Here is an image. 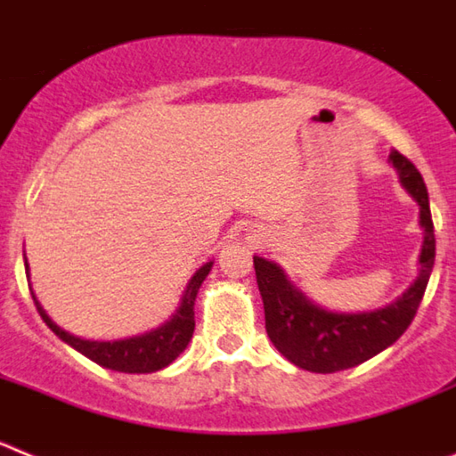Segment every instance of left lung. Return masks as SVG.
I'll return each mask as SVG.
<instances>
[{
  "label": "left lung",
  "mask_w": 456,
  "mask_h": 456,
  "mask_svg": "<svg viewBox=\"0 0 456 456\" xmlns=\"http://www.w3.org/2000/svg\"><path fill=\"white\" fill-rule=\"evenodd\" d=\"M388 162L400 175L406 193L418 203L422 228L418 276L397 299L374 310H329L308 299L304 289L289 281L281 265L253 256L267 336L273 347L297 368L320 374L356 368L388 349L416 317L436 257L429 193L420 171L404 155L393 151Z\"/></svg>",
  "instance_id": "obj_1"
}]
</instances>
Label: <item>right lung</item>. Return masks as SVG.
Returning a JSON list of instances; mask_svg holds the SVG:
<instances>
[{"label":"right lung","mask_w":456,"mask_h":456,"mask_svg":"<svg viewBox=\"0 0 456 456\" xmlns=\"http://www.w3.org/2000/svg\"><path fill=\"white\" fill-rule=\"evenodd\" d=\"M212 265H215V260L205 263L203 267L196 269V273L189 278L187 288H184L183 297L178 301V308L173 310L168 320H164L162 324L152 326V329H148L143 333L116 338V340H88V338L68 333L66 329H61V326L47 315L45 308L36 299L34 289H31V297H34L38 315L50 326V331L59 340L70 345L75 352L91 358L93 363L102 365L107 370H116V372L125 374H148L171 365L187 349L189 340L193 336V326H196V322H193V301H196V294H199L200 285L208 278V273L212 272ZM24 269H27V281H29L27 257H24Z\"/></svg>","instance_id":"right-lung-1"}]
</instances>
